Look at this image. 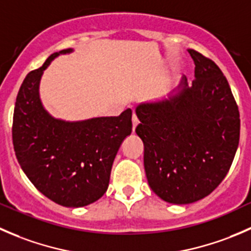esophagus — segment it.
I'll use <instances>...</instances> for the list:
<instances>
[{"label":"esophagus","instance_id":"esophagus-1","mask_svg":"<svg viewBox=\"0 0 251 251\" xmlns=\"http://www.w3.org/2000/svg\"><path fill=\"white\" fill-rule=\"evenodd\" d=\"M138 125V119L136 116V114H132V131H135V128L137 127Z\"/></svg>","mask_w":251,"mask_h":251}]
</instances>
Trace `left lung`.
I'll list each match as a JSON object with an SVG mask.
<instances>
[{"label":"left lung","instance_id":"1","mask_svg":"<svg viewBox=\"0 0 251 251\" xmlns=\"http://www.w3.org/2000/svg\"><path fill=\"white\" fill-rule=\"evenodd\" d=\"M196 69L165 98L136 107L151 191L171 204L209 196L226 177L239 143L240 120L227 78L209 58L188 50Z\"/></svg>","mask_w":251,"mask_h":251}]
</instances>
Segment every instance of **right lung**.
<instances>
[{"label": "right lung", "instance_id": "add662e5", "mask_svg": "<svg viewBox=\"0 0 251 251\" xmlns=\"http://www.w3.org/2000/svg\"><path fill=\"white\" fill-rule=\"evenodd\" d=\"M73 50L53 53L26 75L17 96L12 135L18 161L31 183L54 203L81 207L107 192L116 153L132 131V111L65 121L45 109L40 97L44 72L54 58Z\"/></svg>", "mask_w": 251, "mask_h": 251}]
</instances>
